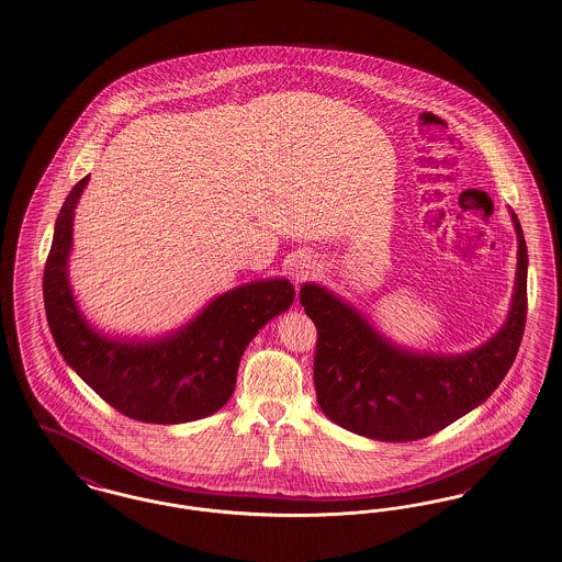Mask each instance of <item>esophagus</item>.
<instances>
[{
    "instance_id": "1",
    "label": "esophagus",
    "mask_w": 562,
    "mask_h": 562,
    "mask_svg": "<svg viewBox=\"0 0 562 562\" xmlns=\"http://www.w3.org/2000/svg\"><path fill=\"white\" fill-rule=\"evenodd\" d=\"M311 272H313V267H311V262L304 260V258L295 260L294 265H292V277H294L295 283L306 281V279L311 277Z\"/></svg>"
}]
</instances>
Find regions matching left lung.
Returning a JSON list of instances; mask_svg holds the SVG:
<instances>
[{
  "label": "left lung",
  "instance_id": "obj_1",
  "mask_svg": "<svg viewBox=\"0 0 562 562\" xmlns=\"http://www.w3.org/2000/svg\"><path fill=\"white\" fill-rule=\"evenodd\" d=\"M518 235L512 308L502 329L465 355L397 349L353 306L306 283L300 302L317 327L313 376L317 402L336 425L381 442H413L442 431L480 406L512 368L527 324V243Z\"/></svg>",
  "mask_w": 562,
  "mask_h": 562
}]
</instances>
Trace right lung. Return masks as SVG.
<instances>
[{
    "label": "right lung",
    "mask_w": 562,
    "mask_h": 562,
    "mask_svg": "<svg viewBox=\"0 0 562 562\" xmlns=\"http://www.w3.org/2000/svg\"><path fill=\"white\" fill-rule=\"evenodd\" d=\"M87 183L89 176L65 199L44 267V308L59 353L99 397L128 418L176 425L217 413L235 391L245 347L292 306L294 285L288 279L240 285L160 340L105 338L80 315L67 279L74 209Z\"/></svg>",
    "instance_id": "1"
}]
</instances>
